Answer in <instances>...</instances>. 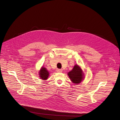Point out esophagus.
<instances>
[{
    "instance_id": "34e87169",
    "label": "esophagus",
    "mask_w": 120,
    "mask_h": 120,
    "mask_svg": "<svg viewBox=\"0 0 120 120\" xmlns=\"http://www.w3.org/2000/svg\"><path fill=\"white\" fill-rule=\"evenodd\" d=\"M62 69H57V72H59V73H61L62 72Z\"/></svg>"
}]
</instances>
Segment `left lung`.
<instances>
[{"mask_svg":"<svg viewBox=\"0 0 120 120\" xmlns=\"http://www.w3.org/2000/svg\"><path fill=\"white\" fill-rule=\"evenodd\" d=\"M68 74L71 81L76 84L81 83L83 79L84 74L82 70L77 64L75 65L73 69Z\"/></svg>","mask_w":120,"mask_h":120,"instance_id":"left-lung-1","label":"left lung"}]
</instances>
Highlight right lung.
<instances>
[{"instance_id":"1","label":"right lung","mask_w":120,"mask_h":120,"mask_svg":"<svg viewBox=\"0 0 120 120\" xmlns=\"http://www.w3.org/2000/svg\"><path fill=\"white\" fill-rule=\"evenodd\" d=\"M49 75V73L46 68L42 67L39 71V75L41 79L42 80H46L48 79Z\"/></svg>"}]
</instances>
